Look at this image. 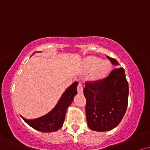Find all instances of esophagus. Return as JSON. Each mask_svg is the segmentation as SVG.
<instances>
[{"mask_svg": "<svg viewBox=\"0 0 150 150\" xmlns=\"http://www.w3.org/2000/svg\"><path fill=\"white\" fill-rule=\"evenodd\" d=\"M77 92H78L79 94L83 93V87H82V85L81 82H79L78 86H77Z\"/></svg>", "mask_w": 150, "mask_h": 150, "instance_id": "1", "label": "esophagus"}]
</instances>
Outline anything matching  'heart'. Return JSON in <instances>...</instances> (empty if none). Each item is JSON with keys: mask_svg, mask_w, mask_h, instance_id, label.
I'll return each instance as SVG.
<instances>
[{"mask_svg": "<svg viewBox=\"0 0 150 150\" xmlns=\"http://www.w3.org/2000/svg\"><path fill=\"white\" fill-rule=\"evenodd\" d=\"M84 68L91 71L90 77L93 81H99L106 77L111 68V63L106 60H101L95 56H89L84 61Z\"/></svg>", "mask_w": 150, "mask_h": 150, "instance_id": "b5f03b06", "label": "heart"}]
</instances>
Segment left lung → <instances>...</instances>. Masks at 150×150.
Here are the masks:
<instances>
[{
	"instance_id": "8db88e82",
	"label": "left lung",
	"mask_w": 150,
	"mask_h": 150,
	"mask_svg": "<svg viewBox=\"0 0 150 150\" xmlns=\"http://www.w3.org/2000/svg\"><path fill=\"white\" fill-rule=\"evenodd\" d=\"M115 67L119 63L106 56ZM128 83L123 68H115L104 80L85 82L86 118L91 130L104 132L119 124L128 102Z\"/></svg>"
}]
</instances>
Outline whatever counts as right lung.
I'll use <instances>...</instances> for the list:
<instances>
[{
  "instance_id": "right-lung-1",
  "label": "right lung",
  "mask_w": 150,
  "mask_h": 150,
  "mask_svg": "<svg viewBox=\"0 0 150 150\" xmlns=\"http://www.w3.org/2000/svg\"><path fill=\"white\" fill-rule=\"evenodd\" d=\"M77 85L78 82H75L65 89L55 107L46 115L34 119H27L21 116L22 118L30 126L38 131L44 132L57 131L63 126L67 109L77 94Z\"/></svg>"
}]
</instances>
